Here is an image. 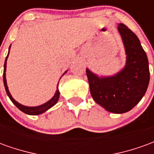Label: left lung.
I'll use <instances>...</instances> for the list:
<instances>
[{
	"mask_svg": "<svg viewBox=\"0 0 154 154\" xmlns=\"http://www.w3.org/2000/svg\"><path fill=\"white\" fill-rule=\"evenodd\" d=\"M118 31L125 50V66L108 77H99L87 68V76L94 100L107 111L122 114L132 110L141 100L150 77L147 54L138 37L121 23Z\"/></svg>",
	"mask_w": 154,
	"mask_h": 154,
	"instance_id": "left-lung-1",
	"label": "left lung"
}]
</instances>
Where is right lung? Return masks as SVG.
Segmentation results:
<instances>
[{
    "label": "right lung",
    "instance_id": "add662e5",
    "mask_svg": "<svg viewBox=\"0 0 154 154\" xmlns=\"http://www.w3.org/2000/svg\"><path fill=\"white\" fill-rule=\"evenodd\" d=\"M11 46L9 48V52H10V49H11ZM9 56V53L7 54V57L5 58V63H4V72H3V82H4V86H5V91H6V93L8 95L9 98L11 99L13 103L15 104V106L17 108H18L19 110H20L22 112H24V113L27 114V115H30V116H37V115H40V114L44 113L45 111H47L48 109H50L51 107H53L55 105V104L57 103V100L59 99V95H60V92H59V90H58V83H57V90H56V92L54 94V96L52 98H51L50 100H48L47 102H45L43 105H40V106H23L21 104H20L19 102H17L16 100L12 97L11 94L10 93V91H9L8 87H7V83H6V78H5V71H6V61H7V58H8ZM67 71H66L65 72L63 73V75L66 72H67Z\"/></svg>",
    "mask_w": 154,
    "mask_h": 154
}]
</instances>
